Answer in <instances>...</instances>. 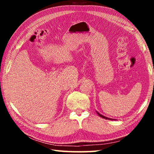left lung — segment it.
Listing matches in <instances>:
<instances>
[{"instance_id": "obj_1", "label": "left lung", "mask_w": 154, "mask_h": 154, "mask_svg": "<svg viewBox=\"0 0 154 154\" xmlns=\"http://www.w3.org/2000/svg\"><path fill=\"white\" fill-rule=\"evenodd\" d=\"M97 113L98 114V116H100L101 118H105V119H109V118H106V117H105V116H102V115L101 114H100V113H98V112H97Z\"/></svg>"}]
</instances>
